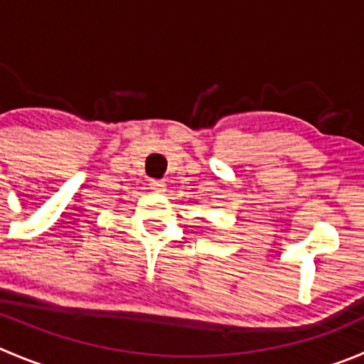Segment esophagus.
I'll use <instances>...</instances> for the list:
<instances>
[{
	"label": "esophagus",
	"instance_id": "34e87169",
	"mask_svg": "<svg viewBox=\"0 0 364 364\" xmlns=\"http://www.w3.org/2000/svg\"><path fill=\"white\" fill-rule=\"evenodd\" d=\"M150 188L155 189V191L162 193L166 189V184L162 182V180H150Z\"/></svg>",
	"mask_w": 364,
	"mask_h": 364
}]
</instances>
